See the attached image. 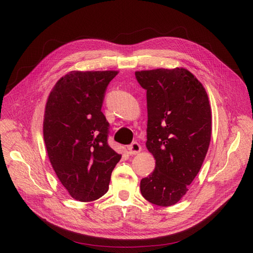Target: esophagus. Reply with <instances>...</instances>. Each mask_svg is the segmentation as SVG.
I'll use <instances>...</instances> for the list:
<instances>
[{"label":"esophagus","instance_id":"obj_1","mask_svg":"<svg viewBox=\"0 0 253 253\" xmlns=\"http://www.w3.org/2000/svg\"><path fill=\"white\" fill-rule=\"evenodd\" d=\"M127 149H128L129 154H131V156H132V154H137L138 152H140L142 150V147L138 143L133 142V143H131V144L127 146Z\"/></svg>","mask_w":253,"mask_h":253}]
</instances>
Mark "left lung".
Segmentation results:
<instances>
[{"mask_svg":"<svg viewBox=\"0 0 253 253\" xmlns=\"http://www.w3.org/2000/svg\"><path fill=\"white\" fill-rule=\"evenodd\" d=\"M147 96L146 147L154 171L142 178L141 193L154 205L180 201L202 167L210 144L211 110L200 81L185 68L135 72Z\"/></svg>","mask_w":253,"mask_h":253,"instance_id":"8db88e82","label":"left lung"}]
</instances>
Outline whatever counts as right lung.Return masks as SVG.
Listing matches in <instances>:
<instances>
[{
  "instance_id": "obj_1",
  "label": "right lung",
  "mask_w": 253,
  "mask_h": 253,
  "mask_svg": "<svg viewBox=\"0 0 253 253\" xmlns=\"http://www.w3.org/2000/svg\"><path fill=\"white\" fill-rule=\"evenodd\" d=\"M118 71H71L51 90L45 107L43 133L56 176L80 202L108 191L113 168L121 160L108 145L109 123L102 105Z\"/></svg>"
}]
</instances>
